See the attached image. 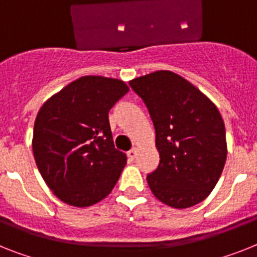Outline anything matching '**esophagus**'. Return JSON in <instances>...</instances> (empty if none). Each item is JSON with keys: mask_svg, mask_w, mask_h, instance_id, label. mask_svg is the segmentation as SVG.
Masks as SVG:
<instances>
[{"mask_svg": "<svg viewBox=\"0 0 257 257\" xmlns=\"http://www.w3.org/2000/svg\"><path fill=\"white\" fill-rule=\"evenodd\" d=\"M137 154H139V150H137V149H132V150H129L128 153H126V155H128V158L129 159H135L136 157H137Z\"/></svg>", "mask_w": 257, "mask_h": 257, "instance_id": "esophagus-1", "label": "esophagus"}]
</instances>
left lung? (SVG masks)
Wrapping results in <instances>:
<instances>
[{
  "mask_svg": "<svg viewBox=\"0 0 257 257\" xmlns=\"http://www.w3.org/2000/svg\"><path fill=\"white\" fill-rule=\"evenodd\" d=\"M155 128L159 165L148 175L153 195L185 209L205 200L227 157L225 124L214 103L176 73L158 70L129 81Z\"/></svg>",
  "mask_w": 257,
  "mask_h": 257,
  "instance_id": "obj_1",
  "label": "left lung"
}]
</instances>
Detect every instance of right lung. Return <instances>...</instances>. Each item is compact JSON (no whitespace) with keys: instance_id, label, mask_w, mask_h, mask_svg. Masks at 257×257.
Masks as SVG:
<instances>
[{"instance_id":"1","label":"right lung","mask_w":257,"mask_h":257,"mask_svg":"<svg viewBox=\"0 0 257 257\" xmlns=\"http://www.w3.org/2000/svg\"><path fill=\"white\" fill-rule=\"evenodd\" d=\"M128 91L120 79L85 75L39 109L34 158L49 189L65 204L94 205L117 183L126 155L113 145L108 112Z\"/></svg>"}]
</instances>
